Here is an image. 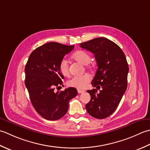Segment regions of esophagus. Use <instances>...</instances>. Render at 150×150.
<instances>
[{"label":"esophagus","instance_id":"1","mask_svg":"<svg viewBox=\"0 0 150 150\" xmlns=\"http://www.w3.org/2000/svg\"><path fill=\"white\" fill-rule=\"evenodd\" d=\"M78 93H84L85 92V91H83V90H81V89H78Z\"/></svg>","mask_w":150,"mask_h":150}]
</instances>
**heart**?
I'll list each match as a JSON object with an SVG mask.
<instances>
[{"label":"heart","instance_id":"1","mask_svg":"<svg viewBox=\"0 0 150 150\" xmlns=\"http://www.w3.org/2000/svg\"><path fill=\"white\" fill-rule=\"evenodd\" d=\"M72 58L77 62L81 63L83 65H85L87 67H89V63L91 60V56L85 50H78L72 54ZM59 70L62 74L67 76L69 74V65L67 60L63 59L61 61L59 65ZM91 77L89 74H85L80 76H73L67 81V84L69 86L76 87L77 88H84L87 87L88 82L91 81Z\"/></svg>","mask_w":150,"mask_h":150}]
</instances>
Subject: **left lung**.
<instances>
[{
  "instance_id": "left-lung-1",
  "label": "left lung",
  "mask_w": 150,
  "mask_h": 150,
  "mask_svg": "<svg viewBox=\"0 0 150 150\" xmlns=\"http://www.w3.org/2000/svg\"><path fill=\"white\" fill-rule=\"evenodd\" d=\"M82 48L94 54L98 69L91 84L96 88L88 90L91 100L85 105L92 117H108L117 108L127 86L129 67L126 56L118 46L105 38L93 39L80 43Z\"/></svg>"
}]
</instances>
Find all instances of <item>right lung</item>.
<instances>
[{
	"mask_svg": "<svg viewBox=\"0 0 150 150\" xmlns=\"http://www.w3.org/2000/svg\"><path fill=\"white\" fill-rule=\"evenodd\" d=\"M74 45L67 46L50 42L41 46L30 55L25 67V85L35 111L48 120L62 118L69 109V102L78 94L76 88H62L64 76L59 65ZM59 91V90H58Z\"/></svg>",
	"mask_w": 150,
	"mask_h": 150,
	"instance_id": "right-lung-1",
	"label": "right lung"
}]
</instances>
